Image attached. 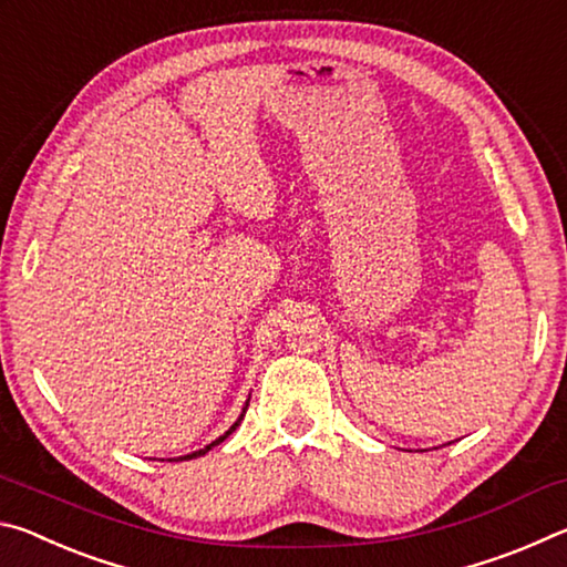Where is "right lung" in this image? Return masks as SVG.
Returning a JSON list of instances; mask_svg holds the SVG:
<instances>
[{
  "label": "right lung",
  "instance_id": "right-lung-1",
  "mask_svg": "<svg viewBox=\"0 0 567 567\" xmlns=\"http://www.w3.org/2000/svg\"><path fill=\"white\" fill-rule=\"evenodd\" d=\"M247 405H249V402H247ZM247 405H245V410H247ZM245 410H243V412H245ZM239 422H243V415H239V420L235 422V425H233V427H229V430H227V433H225L223 437H219V440H215V443H213V445H207L205 450H197V453H192V455H185V457H177V460H192V457H199V455H205V453H207V450H213L215 445H219V443H223V440H225L227 435H233V430H235V427L239 425Z\"/></svg>",
  "mask_w": 567,
  "mask_h": 567
}]
</instances>
